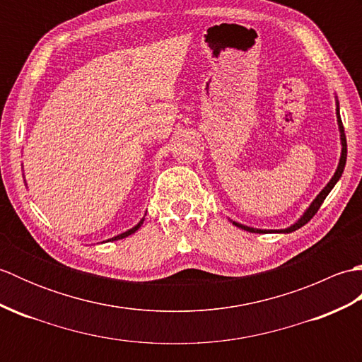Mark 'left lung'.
<instances>
[{"label": "left lung", "mask_w": 362, "mask_h": 362, "mask_svg": "<svg viewBox=\"0 0 362 362\" xmlns=\"http://www.w3.org/2000/svg\"><path fill=\"white\" fill-rule=\"evenodd\" d=\"M336 117H337V126H339V134H341V144H342V151H341V158H339V165H337V169L334 175L332 177V180H329L327 183V187L320 191V193L317 194V197L314 199V201L311 202V205L306 209V211L300 216V219L297 222H294L291 227L288 228H281V230H263V228H253V227H247L244 224H240V222H233V226L240 227L243 230H247V232H252V233H291V232H296L297 228L303 227L306 222H308L314 214L317 213V210L320 209L322 202L325 201V197L328 196L329 191L333 189V187L337 183V180L341 179V175L344 173V168H345V161H347V140H345V134H344V126H342V121H341V115H339V103L336 101Z\"/></svg>", "instance_id": "8db88e82"}]
</instances>
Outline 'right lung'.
Instances as JSON below:
<instances>
[{"instance_id": "obj_1", "label": "right lung", "mask_w": 362, "mask_h": 362, "mask_svg": "<svg viewBox=\"0 0 362 362\" xmlns=\"http://www.w3.org/2000/svg\"><path fill=\"white\" fill-rule=\"evenodd\" d=\"M143 221H144V218L138 222V224L135 226V227H132V228H129L127 232H124V233H121V235H117V236H113V238H110V240H107V241H117V240H122V238H126V236H129V235H132V233H135L138 228L141 227V224H143Z\"/></svg>"}]
</instances>
